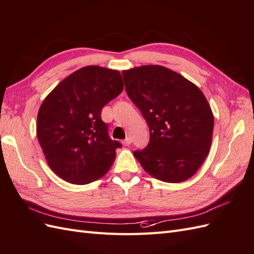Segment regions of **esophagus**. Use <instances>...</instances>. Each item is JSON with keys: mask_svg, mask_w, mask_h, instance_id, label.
<instances>
[{"mask_svg": "<svg viewBox=\"0 0 254 254\" xmlns=\"http://www.w3.org/2000/svg\"><path fill=\"white\" fill-rule=\"evenodd\" d=\"M123 144H124L125 146H129L130 144H131V139H130V137H126V139L123 141Z\"/></svg>", "mask_w": 254, "mask_h": 254, "instance_id": "34e87169", "label": "esophagus"}]
</instances>
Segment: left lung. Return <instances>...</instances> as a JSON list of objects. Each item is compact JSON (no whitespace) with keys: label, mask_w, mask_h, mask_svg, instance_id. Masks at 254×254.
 Listing matches in <instances>:
<instances>
[{"label":"left lung","mask_w":254,"mask_h":254,"mask_svg":"<svg viewBox=\"0 0 254 254\" xmlns=\"http://www.w3.org/2000/svg\"><path fill=\"white\" fill-rule=\"evenodd\" d=\"M126 92L149 127V143L133 156L158 180L190 179L210 151L214 117L195 83L162 65L123 71Z\"/></svg>","instance_id":"1"}]
</instances>
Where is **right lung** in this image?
Returning <instances> with one entry per match:
<instances>
[{
    "mask_svg": "<svg viewBox=\"0 0 254 254\" xmlns=\"http://www.w3.org/2000/svg\"><path fill=\"white\" fill-rule=\"evenodd\" d=\"M117 70L83 66L44 98L37 118V137L51 170L73 184H88L109 171L118 141L108 135L102 110L123 91Z\"/></svg>",
    "mask_w": 254,
    "mask_h": 254,
    "instance_id": "add662e5",
    "label": "right lung"
}]
</instances>
